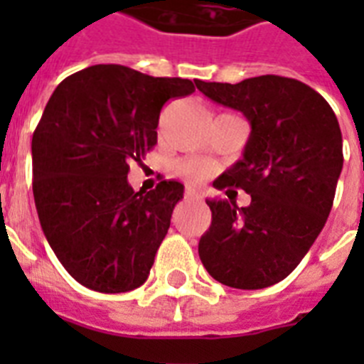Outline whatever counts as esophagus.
Returning a JSON list of instances; mask_svg holds the SVG:
<instances>
[{
    "instance_id": "esophagus-1",
    "label": "esophagus",
    "mask_w": 364,
    "mask_h": 364,
    "mask_svg": "<svg viewBox=\"0 0 364 364\" xmlns=\"http://www.w3.org/2000/svg\"><path fill=\"white\" fill-rule=\"evenodd\" d=\"M184 197L186 198H198L200 195H198L197 189L191 188V186H188V188H186V191H184Z\"/></svg>"
}]
</instances>
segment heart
<instances>
[{
	"label": "heart",
	"instance_id": "obj_1",
	"mask_svg": "<svg viewBox=\"0 0 364 364\" xmlns=\"http://www.w3.org/2000/svg\"><path fill=\"white\" fill-rule=\"evenodd\" d=\"M176 171H178V175L184 176L186 180L198 182V180L205 178V176L210 175L211 167L198 159H186L176 164Z\"/></svg>",
	"mask_w": 364,
	"mask_h": 364
}]
</instances>
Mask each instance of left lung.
Here are the masks:
<instances>
[{"mask_svg":"<svg viewBox=\"0 0 364 364\" xmlns=\"http://www.w3.org/2000/svg\"><path fill=\"white\" fill-rule=\"evenodd\" d=\"M195 83L252 125L242 159L217 184L244 189L252 202L237 208L233 198L205 200L213 220L198 255L222 284L268 288L297 268L326 224L343 169L339 122L319 92L294 78L264 74L240 83Z\"/></svg>","mask_w":364,"mask_h":364,"instance_id":"1","label":"left lung"}]
</instances>
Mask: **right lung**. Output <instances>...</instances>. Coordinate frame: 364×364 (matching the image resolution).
<instances>
[{"label":"right lung","instance_id":"right-lung-1","mask_svg":"<svg viewBox=\"0 0 364 364\" xmlns=\"http://www.w3.org/2000/svg\"><path fill=\"white\" fill-rule=\"evenodd\" d=\"M195 92L191 80L92 65L56 87L32 134V193L63 268L102 294L146 282L184 186L134 191L129 162L156 144L160 111Z\"/></svg>","mask_w":364,"mask_h":364}]
</instances>
